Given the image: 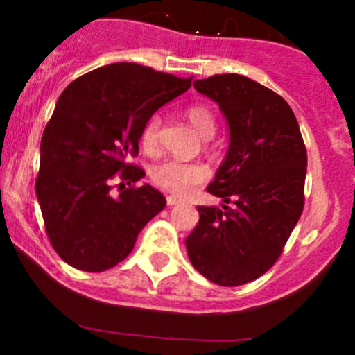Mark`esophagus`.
<instances>
[{
	"instance_id": "34e87169",
	"label": "esophagus",
	"mask_w": 355,
	"mask_h": 355,
	"mask_svg": "<svg viewBox=\"0 0 355 355\" xmlns=\"http://www.w3.org/2000/svg\"><path fill=\"white\" fill-rule=\"evenodd\" d=\"M182 202L180 198H177V196H166V204L168 206H175V204Z\"/></svg>"
}]
</instances>
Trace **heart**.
<instances>
[{"instance_id":"b5f03b06","label":"heart","mask_w":355,"mask_h":355,"mask_svg":"<svg viewBox=\"0 0 355 355\" xmlns=\"http://www.w3.org/2000/svg\"><path fill=\"white\" fill-rule=\"evenodd\" d=\"M185 118H187L192 128L202 139L213 137L214 132H216V116H214L213 110L209 106H189L185 110ZM159 130L161 118L157 114H153L141 130V146L149 155H155V153H157V149H159ZM149 177L163 191L177 196H187L196 187H199L204 182L209 180L211 171L206 164L199 163V161L184 163V161L177 159H164L153 164L151 170H149Z\"/></svg>"}]
</instances>
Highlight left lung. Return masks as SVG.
Segmentation results:
<instances>
[{"label": "left lung", "mask_w": 355, "mask_h": 355, "mask_svg": "<svg viewBox=\"0 0 355 355\" xmlns=\"http://www.w3.org/2000/svg\"><path fill=\"white\" fill-rule=\"evenodd\" d=\"M194 87L227 116L230 146L207 187L223 199V209L199 206L185 245L202 277L239 287L266 273L284 252L304 209L307 151L292 108L271 89L237 73L196 80Z\"/></svg>", "instance_id": "8db88e82"}]
</instances>
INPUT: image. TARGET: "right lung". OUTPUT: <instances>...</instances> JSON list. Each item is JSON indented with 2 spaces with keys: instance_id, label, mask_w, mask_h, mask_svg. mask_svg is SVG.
Returning a JSON list of instances; mask_svg holds the SVG:
<instances>
[{
  "instance_id": "add662e5",
  "label": "right lung",
  "mask_w": 355,
  "mask_h": 355,
  "mask_svg": "<svg viewBox=\"0 0 355 355\" xmlns=\"http://www.w3.org/2000/svg\"><path fill=\"white\" fill-rule=\"evenodd\" d=\"M191 84L192 77L113 63L62 92L41 139L35 194L49 242L70 266L91 273L116 266L166 206L157 189L135 187L146 173L127 157L139 155L141 130L153 113ZM116 180L124 191L114 198Z\"/></svg>"
}]
</instances>
